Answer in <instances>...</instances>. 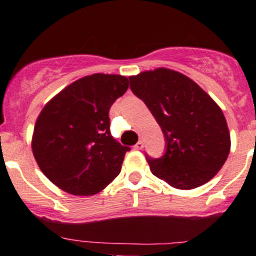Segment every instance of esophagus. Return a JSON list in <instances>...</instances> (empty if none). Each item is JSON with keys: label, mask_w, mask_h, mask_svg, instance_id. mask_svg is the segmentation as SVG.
I'll use <instances>...</instances> for the list:
<instances>
[{"label": "esophagus", "mask_w": 256, "mask_h": 256, "mask_svg": "<svg viewBox=\"0 0 256 256\" xmlns=\"http://www.w3.org/2000/svg\"><path fill=\"white\" fill-rule=\"evenodd\" d=\"M134 148H135L136 150H142V148H144V142H142V140H140V142H136V145Z\"/></svg>", "instance_id": "34e87169"}]
</instances>
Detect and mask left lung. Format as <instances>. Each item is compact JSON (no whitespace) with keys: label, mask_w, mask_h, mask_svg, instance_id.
Segmentation results:
<instances>
[{"label":"left lung","mask_w":256,"mask_h":256,"mask_svg":"<svg viewBox=\"0 0 256 256\" xmlns=\"http://www.w3.org/2000/svg\"><path fill=\"white\" fill-rule=\"evenodd\" d=\"M128 80L166 140L163 158H148L152 173L176 190H193L211 180L231 148L218 104L194 80L173 69L145 70Z\"/></svg>","instance_id":"left-lung-1"}]
</instances>
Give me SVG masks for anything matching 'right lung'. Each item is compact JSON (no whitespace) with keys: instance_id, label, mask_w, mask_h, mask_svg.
Returning a JSON list of instances; mask_svg holds the SVG:
<instances>
[{"instance_id":"1","label":"right lung","mask_w":256,"mask_h":256,"mask_svg":"<svg viewBox=\"0 0 256 256\" xmlns=\"http://www.w3.org/2000/svg\"><path fill=\"white\" fill-rule=\"evenodd\" d=\"M128 88L125 76L96 73L70 83L45 104L31 148L52 184L74 196H93L120 174L130 148L111 136L108 111Z\"/></svg>"}]
</instances>
